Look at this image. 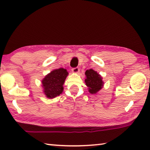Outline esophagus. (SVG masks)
<instances>
[{"instance_id": "obj_1", "label": "esophagus", "mask_w": 150, "mask_h": 150, "mask_svg": "<svg viewBox=\"0 0 150 150\" xmlns=\"http://www.w3.org/2000/svg\"><path fill=\"white\" fill-rule=\"evenodd\" d=\"M79 68H78V67H76V68H73L71 69V71L73 73H78L79 71Z\"/></svg>"}]
</instances>
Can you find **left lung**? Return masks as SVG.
Listing matches in <instances>:
<instances>
[{"label":"left lung","mask_w":150,"mask_h":150,"mask_svg":"<svg viewBox=\"0 0 150 150\" xmlns=\"http://www.w3.org/2000/svg\"><path fill=\"white\" fill-rule=\"evenodd\" d=\"M85 75H86L85 82L88 87L89 92L91 94L96 93L103 86L104 82L102 80V77L92 69L86 70Z\"/></svg>","instance_id":"1"}]
</instances>
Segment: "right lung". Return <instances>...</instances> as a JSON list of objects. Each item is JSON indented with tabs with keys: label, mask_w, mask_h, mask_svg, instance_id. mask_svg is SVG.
Returning <instances> with one entry per match:
<instances>
[{
	"label": "right lung",
	"mask_w": 150,
	"mask_h": 150,
	"mask_svg": "<svg viewBox=\"0 0 150 150\" xmlns=\"http://www.w3.org/2000/svg\"><path fill=\"white\" fill-rule=\"evenodd\" d=\"M68 75L66 69L60 68L53 70L46 76L42 81V84L44 92L47 98H55L62 93V86Z\"/></svg>",
	"instance_id": "1"
}]
</instances>
